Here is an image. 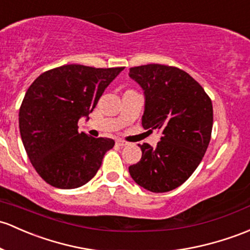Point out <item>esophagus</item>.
I'll return each mask as SVG.
<instances>
[{"label": "esophagus", "instance_id": "1", "mask_svg": "<svg viewBox=\"0 0 250 250\" xmlns=\"http://www.w3.org/2000/svg\"><path fill=\"white\" fill-rule=\"evenodd\" d=\"M117 144L119 146H128V142H126V141H124V139H117Z\"/></svg>", "mask_w": 250, "mask_h": 250}]
</instances>
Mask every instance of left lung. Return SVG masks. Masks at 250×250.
<instances>
[{
    "label": "left lung",
    "instance_id": "obj_1",
    "mask_svg": "<svg viewBox=\"0 0 250 250\" xmlns=\"http://www.w3.org/2000/svg\"><path fill=\"white\" fill-rule=\"evenodd\" d=\"M130 77L146 94L142 125L161 130L162 137L155 147L139 144L142 158L128 171L143 188L169 192L192 175L205 155L213 124L212 101L199 83L176 66H133Z\"/></svg>",
    "mask_w": 250,
    "mask_h": 250
}]
</instances>
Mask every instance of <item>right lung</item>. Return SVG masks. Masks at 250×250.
Wrapping results in <instances>:
<instances>
[{
    "mask_svg": "<svg viewBox=\"0 0 250 250\" xmlns=\"http://www.w3.org/2000/svg\"><path fill=\"white\" fill-rule=\"evenodd\" d=\"M124 70L68 64L42 72L29 85L19 111L27 156L40 178L53 187H81L95 176L111 138L79 132V119L95 108L107 85Z\"/></svg>",
    "mask_w": 250,
    "mask_h": 250,
    "instance_id": "right-lung-1",
    "label": "right lung"
}]
</instances>
